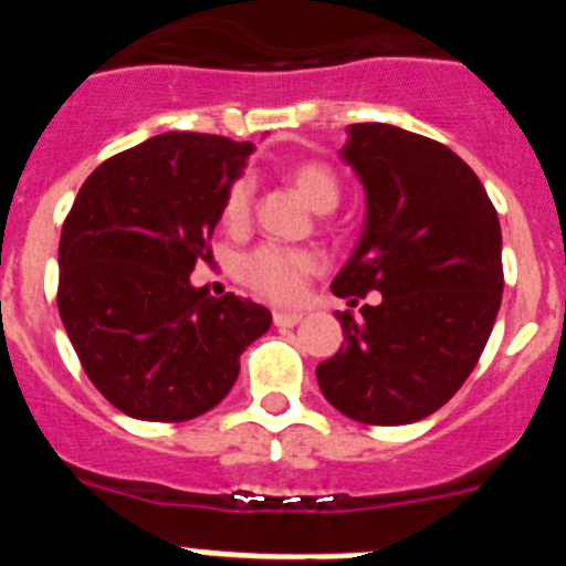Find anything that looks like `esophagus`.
I'll return each mask as SVG.
<instances>
[{
	"label": "esophagus",
	"mask_w": 566,
	"mask_h": 566,
	"mask_svg": "<svg viewBox=\"0 0 566 566\" xmlns=\"http://www.w3.org/2000/svg\"><path fill=\"white\" fill-rule=\"evenodd\" d=\"M272 319H274V326H277V328H294L300 319H303V314H300V312H274Z\"/></svg>",
	"instance_id": "obj_1"
}]
</instances>
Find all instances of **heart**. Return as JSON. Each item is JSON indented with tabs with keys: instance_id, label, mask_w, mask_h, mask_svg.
Returning <instances> with one entry per match:
<instances>
[{
	"instance_id": "b5f03b06",
	"label": "heart",
	"mask_w": 566,
	"mask_h": 566,
	"mask_svg": "<svg viewBox=\"0 0 566 566\" xmlns=\"http://www.w3.org/2000/svg\"><path fill=\"white\" fill-rule=\"evenodd\" d=\"M289 181L306 203L317 212H332L339 203V181L332 167L317 161H303L289 169ZM252 214V184L238 178L223 195L221 218L227 227H247ZM319 272V258L308 249L260 247L240 263V280L260 297L272 303H297L306 292V283Z\"/></svg>"
}]
</instances>
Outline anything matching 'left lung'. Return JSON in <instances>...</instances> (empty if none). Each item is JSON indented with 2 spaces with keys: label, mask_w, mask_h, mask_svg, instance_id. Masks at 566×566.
I'll list each match as a JSON object with an SVG mask.
<instances>
[{
  "label": "left lung",
  "mask_w": 566,
  "mask_h": 566,
  "mask_svg": "<svg viewBox=\"0 0 566 566\" xmlns=\"http://www.w3.org/2000/svg\"><path fill=\"white\" fill-rule=\"evenodd\" d=\"M365 187V227L332 292L345 343L319 391L354 422L408 424L462 388L502 306V229L476 172L444 144L391 124H352L339 149Z\"/></svg>",
  "instance_id": "obj_1"
}]
</instances>
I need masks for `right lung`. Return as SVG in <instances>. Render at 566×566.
I'll return each instance as SVG.
<instances>
[{
	"label": "right lung",
	"instance_id": "right-lung-1",
	"mask_svg": "<svg viewBox=\"0 0 566 566\" xmlns=\"http://www.w3.org/2000/svg\"><path fill=\"white\" fill-rule=\"evenodd\" d=\"M249 142L164 133L93 169L59 240V314L84 374L118 411L187 422L232 391L240 354L272 326L252 300L189 283L212 258L223 195Z\"/></svg>",
	"mask_w": 566,
	"mask_h": 566
}]
</instances>
